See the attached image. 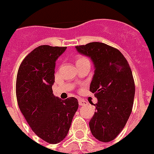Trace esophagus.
<instances>
[{"label":"esophagus","mask_w":154,"mask_h":154,"mask_svg":"<svg viewBox=\"0 0 154 154\" xmlns=\"http://www.w3.org/2000/svg\"><path fill=\"white\" fill-rule=\"evenodd\" d=\"M78 103H79L80 106H85V105H87L88 104V103L86 102V101L82 100V99H79V100H78Z\"/></svg>","instance_id":"obj_1"}]
</instances>
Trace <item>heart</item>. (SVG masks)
<instances>
[{
  "mask_svg": "<svg viewBox=\"0 0 154 154\" xmlns=\"http://www.w3.org/2000/svg\"><path fill=\"white\" fill-rule=\"evenodd\" d=\"M86 60H88L85 58V57H83V56H78V57L77 58V64L81 63V62L86 61Z\"/></svg>",
  "mask_w": 154,
  "mask_h": 154,
  "instance_id": "heart-1",
  "label": "heart"
}]
</instances>
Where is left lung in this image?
Wrapping results in <instances>:
<instances>
[{
	"mask_svg": "<svg viewBox=\"0 0 154 154\" xmlns=\"http://www.w3.org/2000/svg\"><path fill=\"white\" fill-rule=\"evenodd\" d=\"M80 54L90 57L94 73L90 90L98 103L97 111L90 121L91 133L102 142L113 140L127 124L135 96L131 68L124 55L111 46L93 42L76 46Z\"/></svg>",
	"mask_w": 154,
	"mask_h": 154,
	"instance_id": "left-lung-1",
	"label": "left lung"
}]
</instances>
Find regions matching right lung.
Masks as SVG:
<instances>
[{
  "mask_svg": "<svg viewBox=\"0 0 154 154\" xmlns=\"http://www.w3.org/2000/svg\"><path fill=\"white\" fill-rule=\"evenodd\" d=\"M65 50L66 47L39 46L22 60L17 75L20 111L33 132L50 144L67 137L78 108L76 98L62 100L52 91L56 61Z\"/></svg>",
  "mask_w": 154,
  "mask_h": 154,
  "instance_id": "add662e5",
  "label": "right lung"
}]
</instances>
